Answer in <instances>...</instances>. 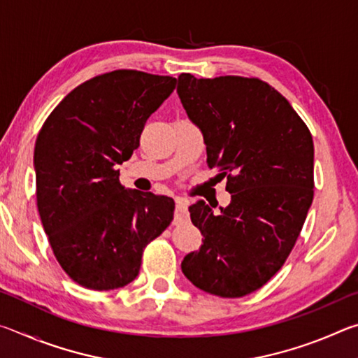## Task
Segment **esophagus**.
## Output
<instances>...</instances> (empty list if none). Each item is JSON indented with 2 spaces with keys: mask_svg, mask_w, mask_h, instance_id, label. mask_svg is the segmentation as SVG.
<instances>
[{
  "mask_svg": "<svg viewBox=\"0 0 358 358\" xmlns=\"http://www.w3.org/2000/svg\"><path fill=\"white\" fill-rule=\"evenodd\" d=\"M187 220V201L185 197L175 199V220L173 222L178 224Z\"/></svg>",
  "mask_w": 358,
  "mask_h": 358,
  "instance_id": "34e87169",
  "label": "esophagus"
}]
</instances>
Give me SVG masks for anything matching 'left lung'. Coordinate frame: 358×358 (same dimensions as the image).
Returning a JSON list of instances; mask_svg holds the SVG:
<instances>
[{"instance_id":"left-lung-1","label":"left lung","mask_w":358,"mask_h":358,"mask_svg":"<svg viewBox=\"0 0 358 358\" xmlns=\"http://www.w3.org/2000/svg\"><path fill=\"white\" fill-rule=\"evenodd\" d=\"M187 117L202 129L207 164L227 177L229 207H189L203 235L181 270L194 286L224 299L254 292L295 246L314 197L311 132L289 101L256 77H178Z\"/></svg>"}]
</instances>
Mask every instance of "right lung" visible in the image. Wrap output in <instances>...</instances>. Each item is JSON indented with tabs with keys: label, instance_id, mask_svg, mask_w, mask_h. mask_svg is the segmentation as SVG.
Listing matches in <instances>:
<instances>
[{
	"label": "right lung",
	"instance_id": "right-lung-1",
	"mask_svg": "<svg viewBox=\"0 0 358 358\" xmlns=\"http://www.w3.org/2000/svg\"><path fill=\"white\" fill-rule=\"evenodd\" d=\"M177 78L118 69L78 85L36 138V201L58 264L72 281L112 290L134 281L150 241L173 220L167 196L128 191L118 166Z\"/></svg>",
	"mask_w": 358,
	"mask_h": 358
}]
</instances>
